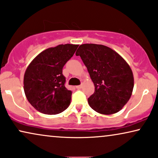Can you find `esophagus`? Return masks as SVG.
<instances>
[{"instance_id": "obj_1", "label": "esophagus", "mask_w": 158, "mask_h": 158, "mask_svg": "<svg viewBox=\"0 0 158 158\" xmlns=\"http://www.w3.org/2000/svg\"><path fill=\"white\" fill-rule=\"evenodd\" d=\"M81 87H82V85H78V86H76V88L78 89H81Z\"/></svg>"}]
</instances>
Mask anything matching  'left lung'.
<instances>
[{
  "label": "left lung",
  "instance_id": "left-lung-1",
  "mask_svg": "<svg viewBox=\"0 0 158 158\" xmlns=\"http://www.w3.org/2000/svg\"><path fill=\"white\" fill-rule=\"evenodd\" d=\"M87 67L94 85L88 98L89 106L101 114L118 112L131 98L133 73L118 53L102 45L83 44L76 52Z\"/></svg>",
  "mask_w": 158,
  "mask_h": 158
}]
</instances>
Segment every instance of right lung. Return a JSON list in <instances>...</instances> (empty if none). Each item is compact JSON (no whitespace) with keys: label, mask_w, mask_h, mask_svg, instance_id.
<instances>
[{"label":"right lung","mask_w":158,"mask_h":158,"mask_svg":"<svg viewBox=\"0 0 158 158\" xmlns=\"http://www.w3.org/2000/svg\"><path fill=\"white\" fill-rule=\"evenodd\" d=\"M79 45L66 44L40 52L25 71L24 89L34 108L44 114H58L68 108L72 92L65 87L63 68Z\"/></svg>","instance_id":"right-lung-1"}]
</instances>
